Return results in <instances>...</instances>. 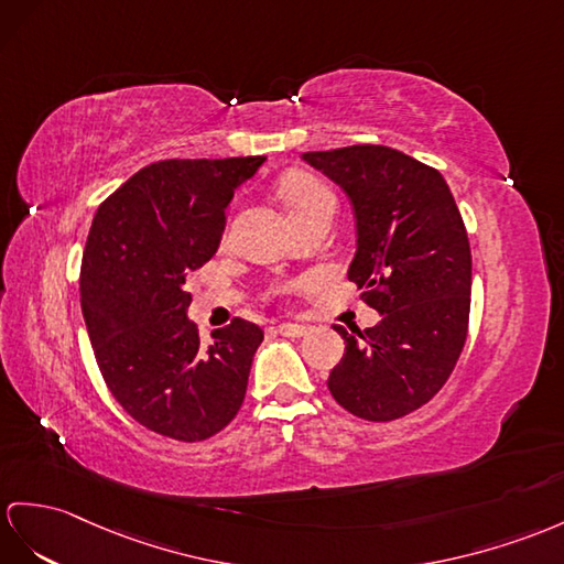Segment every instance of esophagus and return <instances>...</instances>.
I'll list each match as a JSON object with an SVG mask.
<instances>
[{"label":"esophagus","instance_id":"obj_1","mask_svg":"<svg viewBox=\"0 0 564 564\" xmlns=\"http://www.w3.org/2000/svg\"><path fill=\"white\" fill-rule=\"evenodd\" d=\"M274 333L282 335V337H292V339H299V337H306L308 335V327L304 325H292V323H282L278 327H272Z\"/></svg>","mask_w":564,"mask_h":564}]
</instances>
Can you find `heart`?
Listing matches in <instances>:
<instances>
[{"mask_svg": "<svg viewBox=\"0 0 564 564\" xmlns=\"http://www.w3.org/2000/svg\"><path fill=\"white\" fill-rule=\"evenodd\" d=\"M282 200L286 205V210L292 213V217L296 223L306 219L308 215H313L318 208H323L325 203H335L329 188L315 178L311 174H290L282 182Z\"/></svg>", "mask_w": 564, "mask_h": 564, "instance_id": "obj_1", "label": "heart"}]
</instances>
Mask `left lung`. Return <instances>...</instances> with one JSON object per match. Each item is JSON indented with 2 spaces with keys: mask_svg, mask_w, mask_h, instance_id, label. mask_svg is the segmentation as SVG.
Listing matches in <instances>:
<instances>
[{
  "mask_svg": "<svg viewBox=\"0 0 564 564\" xmlns=\"http://www.w3.org/2000/svg\"><path fill=\"white\" fill-rule=\"evenodd\" d=\"M345 188L356 215L349 280L380 313L347 333L327 378L339 406L366 421H394L441 392L469 333L471 249L443 174L388 145L304 153Z\"/></svg>",
  "mask_w": 564,
  "mask_h": 564,
  "instance_id": "left-lung-1",
  "label": "left lung"
}]
</instances>
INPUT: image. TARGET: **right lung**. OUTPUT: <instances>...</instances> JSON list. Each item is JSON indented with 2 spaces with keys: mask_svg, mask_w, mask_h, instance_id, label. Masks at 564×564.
Here are the masks:
<instances>
[{
  "mask_svg": "<svg viewBox=\"0 0 564 564\" xmlns=\"http://www.w3.org/2000/svg\"><path fill=\"white\" fill-rule=\"evenodd\" d=\"M263 155L162 160L100 203L80 263V308L109 392L148 431L200 443L239 414L256 323L235 318L200 345L186 274L215 256L227 205Z\"/></svg>",
  "mask_w": 564,
  "mask_h": 564,
  "instance_id": "add662e5",
  "label": "right lung"
}]
</instances>
